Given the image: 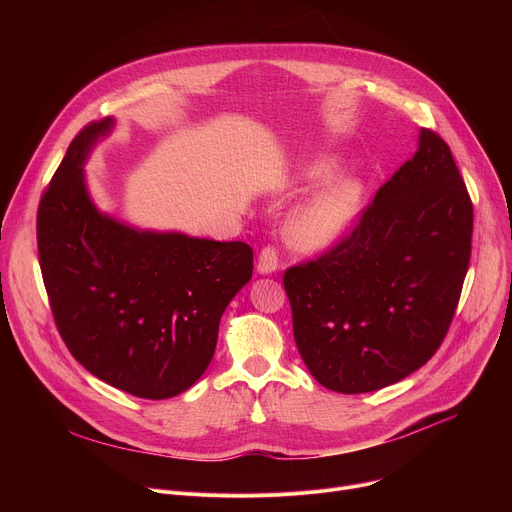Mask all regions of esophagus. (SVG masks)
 I'll list each match as a JSON object with an SVG mask.
<instances>
[{
  "label": "esophagus",
  "mask_w": 512,
  "mask_h": 512,
  "mask_svg": "<svg viewBox=\"0 0 512 512\" xmlns=\"http://www.w3.org/2000/svg\"><path fill=\"white\" fill-rule=\"evenodd\" d=\"M280 267V259H278V251L274 247H265L261 253H259V259H257V272L259 274H272L276 272Z\"/></svg>",
  "instance_id": "esophagus-1"
}]
</instances>
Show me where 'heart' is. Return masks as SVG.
Returning a JSON list of instances; mask_svg holds the SVG:
<instances>
[{"label":"heart","instance_id":"heart-1","mask_svg":"<svg viewBox=\"0 0 512 512\" xmlns=\"http://www.w3.org/2000/svg\"><path fill=\"white\" fill-rule=\"evenodd\" d=\"M332 159H313L303 164L294 180L303 186L328 182L338 174ZM365 188L357 178L332 180L294 211L286 224L288 245L303 253H315L332 247L348 230L361 211Z\"/></svg>","mask_w":512,"mask_h":512}]
</instances>
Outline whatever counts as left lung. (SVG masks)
<instances>
[{
    "label": "left lung",
    "instance_id": "8db88e82",
    "mask_svg": "<svg viewBox=\"0 0 512 512\" xmlns=\"http://www.w3.org/2000/svg\"><path fill=\"white\" fill-rule=\"evenodd\" d=\"M473 203L450 147L421 128L405 161L336 247L284 288L313 378L361 394L405 380L440 348L471 259Z\"/></svg>",
    "mask_w": 512,
    "mask_h": 512
}]
</instances>
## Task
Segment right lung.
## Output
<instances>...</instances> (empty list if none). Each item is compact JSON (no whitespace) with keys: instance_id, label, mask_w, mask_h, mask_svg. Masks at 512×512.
Instances as JSON below:
<instances>
[{"instance_id":"right-lung-1","label":"right lung","mask_w":512,"mask_h":512,"mask_svg":"<svg viewBox=\"0 0 512 512\" xmlns=\"http://www.w3.org/2000/svg\"><path fill=\"white\" fill-rule=\"evenodd\" d=\"M114 118L70 143L37 211L39 265L58 332L101 382L161 400L213 359L220 319L253 276L247 242L151 232L101 213L83 166Z\"/></svg>"}]
</instances>
